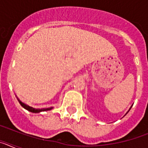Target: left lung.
<instances>
[{
	"instance_id": "1",
	"label": "left lung",
	"mask_w": 148,
	"mask_h": 148,
	"mask_svg": "<svg viewBox=\"0 0 148 148\" xmlns=\"http://www.w3.org/2000/svg\"><path fill=\"white\" fill-rule=\"evenodd\" d=\"M131 108H132V106H131V107H130V109H129V110H130V109H131ZM129 110H128V111H127V113H126V114H127V113H128V112H129ZM126 114H125V115H126Z\"/></svg>"
}]
</instances>
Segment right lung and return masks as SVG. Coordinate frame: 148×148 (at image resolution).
Listing matches in <instances>:
<instances>
[{
    "label": "right lung",
    "instance_id": "obj_1",
    "mask_svg": "<svg viewBox=\"0 0 148 148\" xmlns=\"http://www.w3.org/2000/svg\"><path fill=\"white\" fill-rule=\"evenodd\" d=\"M17 99H18V101H19V103H20L21 105L23 107L24 109H26L27 110L29 111V112H31V113H40V112H44V111H48V110H50L53 109V107L52 108H32V107H30V106L27 105V104H24L23 102H22L20 100V99H18V97L16 96Z\"/></svg>",
    "mask_w": 148,
    "mask_h": 148
}]
</instances>
